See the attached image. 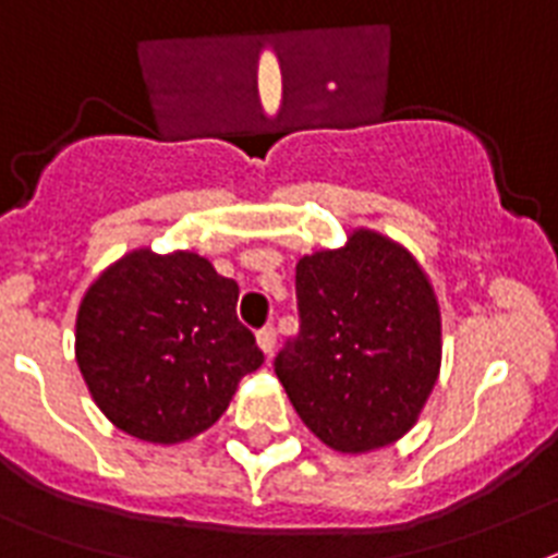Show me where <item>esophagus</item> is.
Here are the masks:
<instances>
[{"mask_svg": "<svg viewBox=\"0 0 558 558\" xmlns=\"http://www.w3.org/2000/svg\"><path fill=\"white\" fill-rule=\"evenodd\" d=\"M275 343H278V335H275V329H271V326H266V329H260V332H257V347H260V352H264L266 357H271V352H275Z\"/></svg>", "mask_w": 558, "mask_h": 558, "instance_id": "34e87169", "label": "esophagus"}]
</instances>
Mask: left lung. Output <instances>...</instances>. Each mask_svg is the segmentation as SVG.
Segmentation results:
<instances>
[{"label": "left lung", "instance_id": "left-lung-1", "mask_svg": "<svg viewBox=\"0 0 558 558\" xmlns=\"http://www.w3.org/2000/svg\"><path fill=\"white\" fill-rule=\"evenodd\" d=\"M301 332L275 373L294 412L335 452L404 438L441 373V303L410 248L357 226L294 269Z\"/></svg>", "mask_w": 558, "mask_h": 558}]
</instances>
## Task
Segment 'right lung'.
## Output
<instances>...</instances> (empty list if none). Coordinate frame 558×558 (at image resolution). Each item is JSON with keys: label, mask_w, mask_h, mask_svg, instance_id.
<instances>
[{"label": "right lung", "mask_w": 558, "mask_h": 558, "mask_svg": "<svg viewBox=\"0 0 558 558\" xmlns=\"http://www.w3.org/2000/svg\"><path fill=\"white\" fill-rule=\"evenodd\" d=\"M74 355L102 415L166 447L217 424L240 378L264 364L238 320V283L197 252L151 246L125 252L85 289Z\"/></svg>", "instance_id": "obj_1"}]
</instances>
